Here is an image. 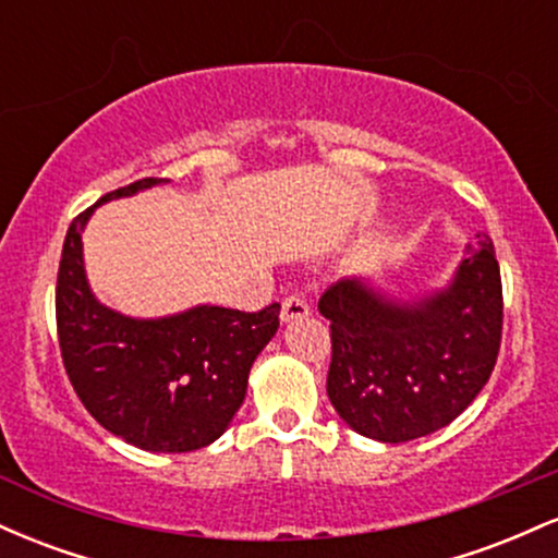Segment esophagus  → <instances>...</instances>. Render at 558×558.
I'll return each instance as SVG.
<instances>
[{
    "mask_svg": "<svg viewBox=\"0 0 558 558\" xmlns=\"http://www.w3.org/2000/svg\"><path fill=\"white\" fill-rule=\"evenodd\" d=\"M306 315H310V304H306V301L299 299V296H288L283 301V306H280V319H283V323L304 319Z\"/></svg>",
    "mask_w": 558,
    "mask_h": 558,
    "instance_id": "esophagus-1",
    "label": "esophagus"
}]
</instances>
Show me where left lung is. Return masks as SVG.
<instances>
[{
    "label": "left lung",
    "instance_id": "1",
    "mask_svg": "<svg viewBox=\"0 0 558 558\" xmlns=\"http://www.w3.org/2000/svg\"><path fill=\"white\" fill-rule=\"evenodd\" d=\"M330 319L328 399L354 433L380 444L430 435L475 401L501 345L496 248L477 235L440 288L390 291L343 278L319 299Z\"/></svg>",
    "mask_w": 558,
    "mask_h": 558
}]
</instances>
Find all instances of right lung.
I'll return each mask as SVG.
<instances>
[{
    "mask_svg": "<svg viewBox=\"0 0 558 558\" xmlns=\"http://www.w3.org/2000/svg\"><path fill=\"white\" fill-rule=\"evenodd\" d=\"M168 178H144L101 196L68 228L57 275L62 362L83 407L105 430L155 453L215 444L246 399L248 373L280 325V304L239 312L215 304L165 317H131L94 296L83 230L96 207Z\"/></svg>",
    "mask_w": 558,
    "mask_h": 558,
    "instance_id": "obj_1",
    "label": "right lung"
}]
</instances>
